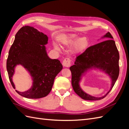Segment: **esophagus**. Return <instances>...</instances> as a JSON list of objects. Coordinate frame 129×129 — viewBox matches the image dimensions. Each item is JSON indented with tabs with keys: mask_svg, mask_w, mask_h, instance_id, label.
Segmentation results:
<instances>
[{
	"mask_svg": "<svg viewBox=\"0 0 129 129\" xmlns=\"http://www.w3.org/2000/svg\"><path fill=\"white\" fill-rule=\"evenodd\" d=\"M71 61L69 58H66L63 61V66L65 67H69L71 64Z\"/></svg>",
	"mask_w": 129,
	"mask_h": 129,
	"instance_id": "34e87169",
	"label": "esophagus"
}]
</instances>
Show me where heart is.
Masks as SVG:
<instances>
[{"mask_svg": "<svg viewBox=\"0 0 129 129\" xmlns=\"http://www.w3.org/2000/svg\"><path fill=\"white\" fill-rule=\"evenodd\" d=\"M61 44L65 47H69L73 45L72 52L77 54L83 52L87 49L89 42L86 37L79 38V37L76 34H69L61 40ZM54 48L58 50H60L59 47L56 45H54Z\"/></svg>", "mask_w": 129, "mask_h": 129, "instance_id": "obj_1", "label": "heart"}]
</instances>
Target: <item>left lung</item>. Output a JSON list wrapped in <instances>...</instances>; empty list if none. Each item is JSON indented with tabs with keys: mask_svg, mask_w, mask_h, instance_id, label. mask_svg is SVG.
Instances as JSON below:
<instances>
[{
	"mask_svg": "<svg viewBox=\"0 0 129 129\" xmlns=\"http://www.w3.org/2000/svg\"><path fill=\"white\" fill-rule=\"evenodd\" d=\"M107 40L89 47L76 58L74 64L70 67L72 72V84L74 91L84 100L95 101L103 99L114 87L119 73V55L111 34L108 32L102 38ZM99 69L108 74L112 80L111 89L105 95L97 98L85 93L79 85L81 77L88 70Z\"/></svg>",
	"mask_w": 129,
	"mask_h": 129,
	"instance_id": "8db88e82",
	"label": "left lung"
}]
</instances>
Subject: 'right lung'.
<instances>
[{
    "instance_id": "right-lung-1",
    "label": "right lung",
    "mask_w": 129,
    "mask_h": 129,
    "mask_svg": "<svg viewBox=\"0 0 129 129\" xmlns=\"http://www.w3.org/2000/svg\"><path fill=\"white\" fill-rule=\"evenodd\" d=\"M48 38L33 27L23 26L18 30L9 50L6 68L12 85L17 65H21L32 78V85L28 90L20 92V95L27 99H40L50 92L54 79L62 69L57 59H51L47 55L45 45Z\"/></svg>"
}]
</instances>
